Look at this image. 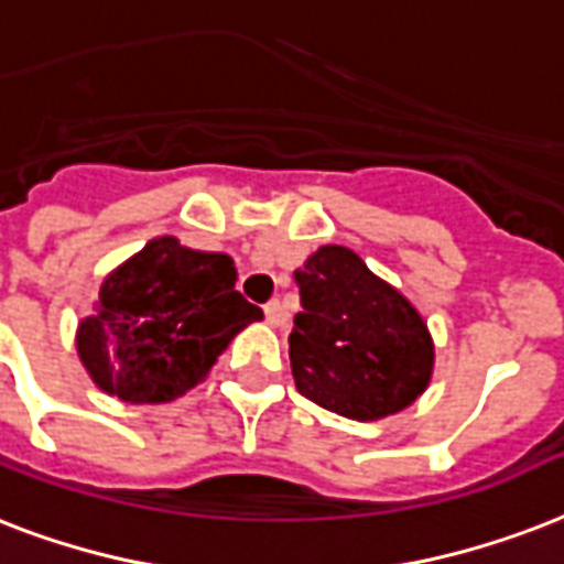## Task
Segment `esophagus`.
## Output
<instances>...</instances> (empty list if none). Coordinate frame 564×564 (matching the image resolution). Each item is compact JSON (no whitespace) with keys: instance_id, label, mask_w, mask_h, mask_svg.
<instances>
[{"instance_id":"34e87169","label":"esophagus","mask_w":564,"mask_h":564,"mask_svg":"<svg viewBox=\"0 0 564 564\" xmlns=\"http://www.w3.org/2000/svg\"><path fill=\"white\" fill-rule=\"evenodd\" d=\"M265 313V322L272 325V328H283L286 325V307L281 304V299H272L269 304L263 307Z\"/></svg>"}]
</instances>
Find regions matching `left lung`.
<instances>
[{
	"label": "left lung",
	"mask_w": 564,
	"mask_h": 564,
	"mask_svg": "<svg viewBox=\"0 0 564 564\" xmlns=\"http://www.w3.org/2000/svg\"><path fill=\"white\" fill-rule=\"evenodd\" d=\"M295 283L290 360L301 397L349 420H381L423 393L435 360L425 322L358 253L325 245Z\"/></svg>",
	"instance_id": "1"
}]
</instances>
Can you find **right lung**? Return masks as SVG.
<instances>
[{
  "mask_svg": "<svg viewBox=\"0 0 564 564\" xmlns=\"http://www.w3.org/2000/svg\"><path fill=\"white\" fill-rule=\"evenodd\" d=\"M227 253L183 248L162 236L100 286L76 349L100 390L123 402H171L263 311L234 290Z\"/></svg>",
  "mask_w": 564,
  "mask_h": 564,
  "instance_id": "1",
  "label": "right lung"
}]
</instances>
